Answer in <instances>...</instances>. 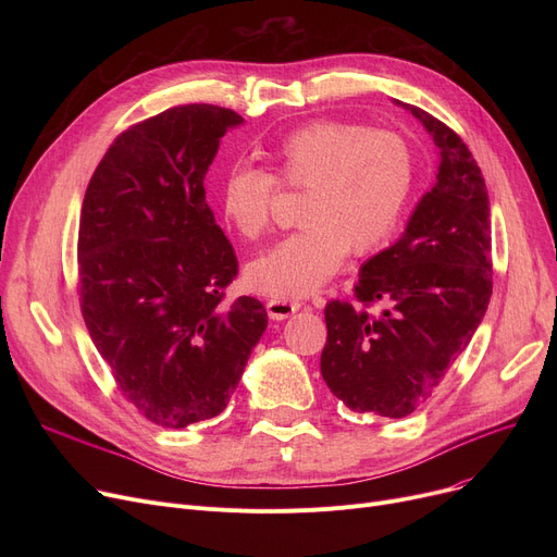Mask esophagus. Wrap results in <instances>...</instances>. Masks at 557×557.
I'll return each mask as SVG.
<instances>
[{"mask_svg":"<svg viewBox=\"0 0 557 557\" xmlns=\"http://www.w3.org/2000/svg\"><path fill=\"white\" fill-rule=\"evenodd\" d=\"M302 305L300 302H290V300H280V298H273L267 302V311L273 320H284L288 315H294Z\"/></svg>","mask_w":557,"mask_h":557,"instance_id":"1","label":"esophagus"}]
</instances>
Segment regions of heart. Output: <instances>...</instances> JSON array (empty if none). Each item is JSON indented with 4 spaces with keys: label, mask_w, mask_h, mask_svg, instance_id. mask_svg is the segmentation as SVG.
Listing matches in <instances>:
<instances>
[{
    "label": "heart",
    "mask_w": 557,
    "mask_h": 557,
    "mask_svg": "<svg viewBox=\"0 0 557 557\" xmlns=\"http://www.w3.org/2000/svg\"><path fill=\"white\" fill-rule=\"evenodd\" d=\"M275 175L234 164L221 181L219 208L246 239L271 225L277 181L307 191L298 223L271 250L252 259L248 288L280 300L307 298L323 288L347 255H366L395 230L416 183V158L393 131H368L347 122H311L284 135L267 151Z\"/></svg>",
    "instance_id": "b5f03b06"
}]
</instances>
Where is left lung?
I'll return each mask as SVG.
<instances>
[{"label": "left lung", "instance_id": "obj_1", "mask_svg": "<svg viewBox=\"0 0 557 557\" xmlns=\"http://www.w3.org/2000/svg\"><path fill=\"white\" fill-rule=\"evenodd\" d=\"M441 164L401 237L370 257L355 286L359 305L325 307L320 355L330 391L357 413L406 418L441 386L487 311L492 227L483 173L465 141L422 108ZM370 304H376L372 312Z\"/></svg>", "mask_w": 557, "mask_h": 557}]
</instances>
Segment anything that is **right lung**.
Returning a JSON list of instances; mask_svg holds the SVG:
<instances>
[{
	"mask_svg": "<svg viewBox=\"0 0 557 557\" xmlns=\"http://www.w3.org/2000/svg\"><path fill=\"white\" fill-rule=\"evenodd\" d=\"M242 116L169 108L112 141L78 223L81 311L122 395L158 426L219 416L269 325L223 288L237 257L205 200V173Z\"/></svg>",
	"mask_w": 557,
	"mask_h": 557,
	"instance_id": "1",
	"label": "right lung"
}]
</instances>
